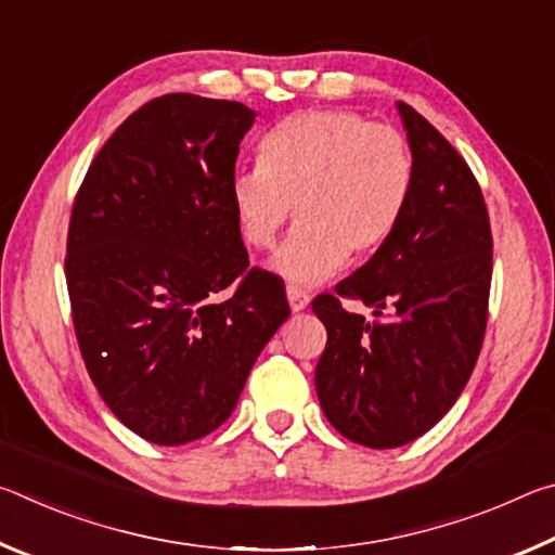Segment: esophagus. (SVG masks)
<instances>
[{"instance_id":"esophagus-1","label":"esophagus","mask_w":555,"mask_h":555,"mask_svg":"<svg viewBox=\"0 0 555 555\" xmlns=\"http://www.w3.org/2000/svg\"><path fill=\"white\" fill-rule=\"evenodd\" d=\"M286 296H288L291 311H294V313L304 311V308H308V304H311V296H308L306 291L296 288V286H288V288H286Z\"/></svg>"}]
</instances>
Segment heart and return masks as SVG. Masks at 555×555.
I'll return each mask as SVG.
<instances>
[{
    "label": "heart",
    "instance_id": "1",
    "mask_svg": "<svg viewBox=\"0 0 555 555\" xmlns=\"http://www.w3.org/2000/svg\"><path fill=\"white\" fill-rule=\"evenodd\" d=\"M413 176L411 144L397 127L352 109H308L261 139L259 166L232 176L230 205L251 249H269L294 210L298 228L271 269L315 286L347 257L367 259L393 237Z\"/></svg>",
    "mask_w": 555,
    "mask_h": 555
}]
</instances>
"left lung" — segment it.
I'll list each match as a JSON object with an SVG mask.
<instances>
[{
  "instance_id": "obj_1",
  "label": "left lung",
  "mask_w": 555,
  "mask_h": 555,
  "mask_svg": "<svg viewBox=\"0 0 555 555\" xmlns=\"http://www.w3.org/2000/svg\"><path fill=\"white\" fill-rule=\"evenodd\" d=\"M413 152V193L393 237L367 264L313 300L327 343L315 391L352 443L406 446L446 416L482 350L492 230L480 183L448 139L397 102ZM340 297L384 312L367 324Z\"/></svg>"
}]
</instances>
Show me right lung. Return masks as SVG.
I'll return each instance as SVG.
<instances>
[{
	"mask_svg": "<svg viewBox=\"0 0 555 555\" xmlns=\"http://www.w3.org/2000/svg\"><path fill=\"white\" fill-rule=\"evenodd\" d=\"M255 117L242 102L156 98L121 121L75 195L65 255L75 337L102 401L149 443L220 428L291 315L284 281L249 269L230 205Z\"/></svg>",
	"mask_w": 555,
	"mask_h": 555,
	"instance_id": "right-lung-1",
	"label": "right lung"
}]
</instances>
